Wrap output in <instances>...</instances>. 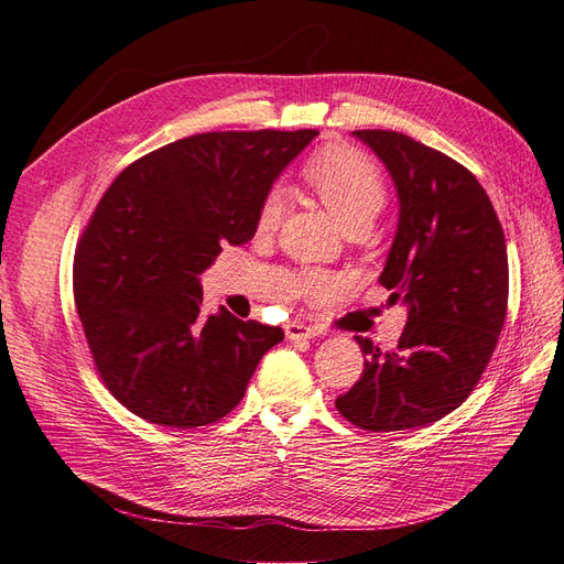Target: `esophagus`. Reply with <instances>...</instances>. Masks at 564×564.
Masks as SVG:
<instances>
[{
  "label": "esophagus",
  "mask_w": 564,
  "mask_h": 564,
  "mask_svg": "<svg viewBox=\"0 0 564 564\" xmlns=\"http://www.w3.org/2000/svg\"><path fill=\"white\" fill-rule=\"evenodd\" d=\"M284 332H286L289 340H305V338H313L317 334L315 327H311V324H303V322H296V319L286 322Z\"/></svg>",
  "instance_id": "obj_1"
}]
</instances>
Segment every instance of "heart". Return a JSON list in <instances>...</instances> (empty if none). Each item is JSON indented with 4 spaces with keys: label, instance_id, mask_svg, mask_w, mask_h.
Instances as JSON below:
<instances>
[{
    "label": "heart",
    "instance_id": "b5f03b06",
    "mask_svg": "<svg viewBox=\"0 0 564 564\" xmlns=\"http://www.w3.org/2000/svg\"><path fill=\"white\" fill-rule=\"evenodd\" d=\"M308 178L319 193L327 209L336 216L340 226L357 224V220H373L386 204V185L367 158L355 150H327L308 164ZM286 209V191L282 185L270 187L265 195L259 226L270 230L280 224ZM311 289H327L332 280L319 272L305 275Z\"/></svg>",
    "mask_w": 564,
    "mask_h": 564
}]
</instances>
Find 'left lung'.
<instances>
[{
	"label": "left lung",
	"mask_w": 564,
	"mask_h": 564,
	"mask_svg": "<svg viewBox=\"0 0 564 564\" xmlns=\"http://www.w3.org/2000/svg\"><path fill=\"white\" fill-rule=\"evenodd\" d=\"M398 191V230L379 282L402 303L395 350L355 336L362 377L336 409L365 431H416L460 406L480 381L508 308L503 228L485 187L452 158L398 131H352Z\"/></svg>",
	"instance_id": "obj_1"
}]
</instances>
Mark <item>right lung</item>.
Returning <instances> with one entry per match:
<instances>
[{
    "label": "right lung",
    "mask_w": 564,
    "mask_h": 564,
    "mask_svg": "<svg viewBox=\"0 0 564 564\" xmlns=\"http://www.w3.org/2000/svg\"><path fill=\"white\" fill-rule=\"evenodd\" d=\"M315 135H187L129 164L98 202L75 253V303L100 379L135 416L181 431L224 419L284 338L224 305L204 315L199 275L220 245L251 240L272 183Z\"/></svg>",
    "instance_id": "add662e5"
}]
</instances>
